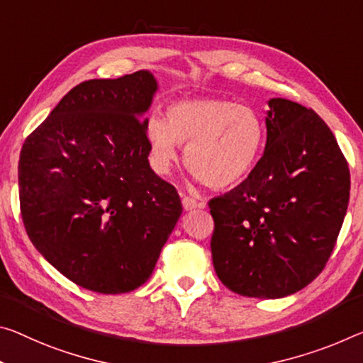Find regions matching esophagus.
Here are the masks:
<instances>
[{
    "label": "esophagus",
    "mask_w": 363,
    "mask_h": 363,
    "mask_svg": "<svg viewBox=\"0 0 363 363\" xmlns=\"http://www.w3.org/2000/svg\"><path fill=\"white\" fill-rule=\"evenodd\" d=\"M182 206L186 211H191L195 210L199 206V208H203L205 202H197L194 197H189V195H182Z\"/></svg>",
    "instance_id": "34e87169"
}]
</instances>
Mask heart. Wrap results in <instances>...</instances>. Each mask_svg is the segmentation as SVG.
Wrapping results in <instances>:
<instances>
[{
	"instance_id": "1",
	"label": "heart",
	"mask_w": 363,
	"mask_h": 363,
	"mask_svg": "<svg viewBox=\"0 0 363 363\" xmlns=\"http://www.w3.org/2000/svg\"><path fill=\"white\" fill-rule=\"evenodd\" d=\"M166 116L152 114L145 128L161 172L177 160V145H187L186 166L210 187H231L255 168L264 145V124L255 108L223 99H191L171 103Z\"/></svg>"
}]
</instances>
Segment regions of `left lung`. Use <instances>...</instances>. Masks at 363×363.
Returning a JSON list of instances; mask_svg holds the SVG:
<instances>
[{"mask_svg": "<svg viewBox=\"0 0 363 363\" xmlns=\"http://www.w3.org/2000/svg\"><path fill=\"white\" fill-rule=\"evenodd\" d=\"M249 177L210 200L213 267L235 294L279 298L321 273L347 211V161L313 109L272 99Z\"/></svg>", "mask_w": 363, "mask_h": 363, "instance_id": "left-lung-1", "label": "left lung"}]
</instances>
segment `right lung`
I'll return each instance as SVG.
<instances>
[{
	"label": "right lung",
	"mask_w": 363,
	"mask_h": 363,
	"mask_svg": "<svg viewBox=\"0 0 363 363\" xmlns=\"http://www.w3.org/2000/svg\"><path fill=\"white\" fill-rule=\"evenodd\" d=\"M157 79H91L62 96L19 158L21 215L35 249L67 279L123 294L150 278L182 213L155 174L147 119Z\"/></svg>",
	"instance_id": "obj_1"
}]
</instances>
